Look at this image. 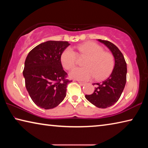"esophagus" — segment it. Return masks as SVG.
I'll list each match as a JSON object with an SVG mask.
<instances>
[{"label":"esophagus","instance_id":"obj_1","mask_svg":"<svg viewBox=\"0 0 148 148\" xmlns=\"http://www.w3.org/2000/svg\"><path fill=\"white\" fill-rule=\"evenodd\" d=\"M78 83L81 85V86H85V85L86 84V82H81V81H78Z\"/></svg>","mask_w":148,"mask_h":148}]
</instances>
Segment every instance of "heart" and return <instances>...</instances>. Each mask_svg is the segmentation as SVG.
Returning <instances> with one entry per match:
<instances>
[{
	"label": "heart",
	"instance_id": "heart-1",
	"mask_svg": "<svg viewBox=\"0 0 148 148\" xmlns=\"http://www.w3.org/2000/svg\"><path fill=\"white\" fill-rule=\"evenodd\" d=\"M80 56H87L84 62L86 66L76 68L70 72L72 78L78 80H88L95 77L102 80L111 74L114 67L113 55L104 51L103 47L92 42H87L77 47ZM61 62L63 68L71 70L77 62V55L71 47H68L62 52Z\"/></svg>",
	"mask_w": 148,
	"mask_h": 148
}]
</instances>
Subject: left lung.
Wrapping results in <instances>:
<instances>
[{
    "label": "left lung",
    "instance_id": "left-lung-1",
    "mask_svg": "<svg viewBox=\"0 0 148 148\" xmlns=\"http://www.w3.org/2000/svg\"><path fill=\"white\" fill-rule=\"evenodd\" d=\"M108 47L115 59L114 68L112 74L102 83L96 85L91 95H86L87 100L100 108H106L114 105L121 97L127 81V63L123 55L116 46L107 40L98 39Z\"/></svg>",
    "mask_w": 148,
    "mask_h": 148
}]
</instances>
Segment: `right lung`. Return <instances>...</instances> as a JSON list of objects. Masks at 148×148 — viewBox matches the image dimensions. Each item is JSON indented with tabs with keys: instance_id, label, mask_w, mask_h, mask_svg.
<instances>
[{
	"instance_id": "obj_1",
	"label": "right lung",
	"mask_w": 148,
	"mask_h": 148,
	"mask_svg": "<svg viewBox=\"0 0 148 148\" xmlns=\"http://www.w3.org/2000/svg\"><path fill=\"white\" fill-rule=\"evenodd\" d=\"M69 45L66 41H47L27 56L23 72L25 87L32 101L41 108H53L66 97L67 85L72 81L66 79L61 55Z\"/></svg>"
}]
</instances>
